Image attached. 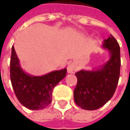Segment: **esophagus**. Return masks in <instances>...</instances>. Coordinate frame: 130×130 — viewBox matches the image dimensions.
I'll return each instance as SVG.
<instances>
[{
    "label": "esophagus",
    "instance_id": "esophagus-1",
    "mask_svg": "<svg viewBox=\"0 0 130 130\" xmlns=\"http://www.w3.org/2000/svg\"><path fill=\"white\" fill-rule=\"evenodd\" d=\"M77 70V67L76 65L74 63V62H72L71 64L68 65V72L70 74H73Z\"/></svg>",
    "mask_w": 130,
    "mask_h": 130
}]
</instances>
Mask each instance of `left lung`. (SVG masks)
Segmentation results:
<instances>
[{
	"instance_id": "8db88e82",
	"label": "left lung",
	"mask_w": 130,
	"mask_h": 130,
	"mask_svg": "<svg viewBox=\"0 0 130 130\" xmlns=\"http://www.w3.org/2000/svg\"><path fill=\"white\" fill-rule=\"evenodd\" d=\"M102 47L109 51V59L93 70H82L75 75L77 84L74 90L75 103L85 110H95L113 97L120 76V46L111 35L104 40Z\"/></svg>"
}]
</instances>
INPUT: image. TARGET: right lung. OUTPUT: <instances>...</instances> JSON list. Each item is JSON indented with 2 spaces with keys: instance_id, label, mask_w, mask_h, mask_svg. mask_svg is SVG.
<instances>
[{
  "instance_id": "right-lung-1",
  "label": "right lung",
  "mask_w": 130,
  "mask_h": 130,
  "mask_svg": "<svg viewBox=\"0 0 130 130\" xmlns=\"http://www.w3.org/2000/svg\"><path fill=\"white\" fill-rule=\"evenodd\" d=\"M67 74V69L53 71L42 76H32L21 68L19 60L12 47L10 79L17 98L26 108L31 110L44 109L51 104L54 88Z\"/></svg>"
}]
</instances>
